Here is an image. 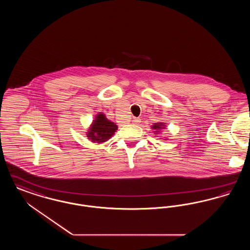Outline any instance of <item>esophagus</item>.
Instances as JSON below:
<instances>
[{
	"label": "esophagus",
	"mask_w": 250,
	"mask_h": 250,
	"mask_svg": "<svg viewBox=\"0 0 250 250\" xmlns=\"http://www.w3.org/2000/svg\"><path fill=\"white\" fill-rule=\"evenodd\" d=\"M132 122H133V124H140V122H141V119H139V118H134Z\"/></svg>",
	"instance_id": "esophagus-1"
}]
</instances>
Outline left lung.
Instances as JSON below:
<instances>
[{
	"mask_svg": "<svg viewBox=\"0 0 250 250\" xmlns=\"http://www.w3.org/2000/svg\"><path fill=\"white\" fill-rule=\"evenodd\" d=\"M161 126H162V125L159 123V124H155V125L153 126V128L154 129H159V128H162Z\"/></svg>",
	"mask_w": 250,
	"mask_h": 250,
	"instance_id": "8db88e82",
	"label": "left lung"
}]
</instances>
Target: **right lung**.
Here are the masks:
<instances>
[{
    "label": "right lung",
    "instance_id": "obj_1",
    "mask_svg": "<svg viewBox=\"0 0 250 250\" xmlns=\"http://www.w3.org/2000/svg\"><path fill=\"white\" fill-rule=\"evenodd\" d=\"M115 130H117V125L108 121L104 114L100 113L96 116L87 137L94 143H103L107 141L114 134Z\"/></svg>",
    "mask_w": 250,
    "mask_h": 250
}]
</instances>
